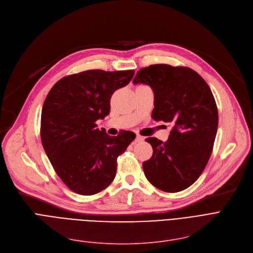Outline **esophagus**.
<instances>
[{"label": "esophagus", "mask_w": 253, "mask_h": 253, "mask_svg": "<svg viewBox=\"0 0 253 253\" xmlns=\"http://www.w3.org/2000/svg\"><path fill=\"white\" fill-rule=\"evenodd\" d=\"M143 140H144V138H143L142 136H140V135H137V136H136V140H135L136 142H142Z\"/></svg>", "instance_id": "esophagus-1"}]
</instances>
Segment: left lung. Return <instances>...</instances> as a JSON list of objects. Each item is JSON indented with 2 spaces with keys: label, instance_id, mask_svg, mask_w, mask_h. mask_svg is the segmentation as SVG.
<instances>
[{
  "label": "left lung",
  "instance_id": "obj_1",
  "mask_svg": "<svg viewBox=\"0 0 253 253\" xmlns=\"http://www.w3.org/2000/svg\"><path fill=\"white\" fill-rule=\"evenodd\" d=\"M133 83L152 88L151 117L172 125L166 142L146 139L153 153L143 163L144 174L161 190L181 191L200 177L213 150L218 111L212 91L196 71L165 64L142 68Z\"/></svg>",
  "mask_w": 253,
  "mask_h": 253
}]
</instances>
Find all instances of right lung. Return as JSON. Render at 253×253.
<instances>
[{"label":"right lung","instance_id":"obj_1","mask_svg":"<svg viewBox=\"0 0 253 253\" xmlns=\"http://www.w3.org/2000/svg\"><path fill=\"white\" fill-rule=\"evenodd\" d=\"M134 70H88L58 80L44 101L41 141L53 169L76 194L91 196L109 186L117 158L136 138L123 130L111 137L95 122L110 112L115 90L129 83Z\"/></svg>","mask_w":253,"mask_h":253}]
</instances>
